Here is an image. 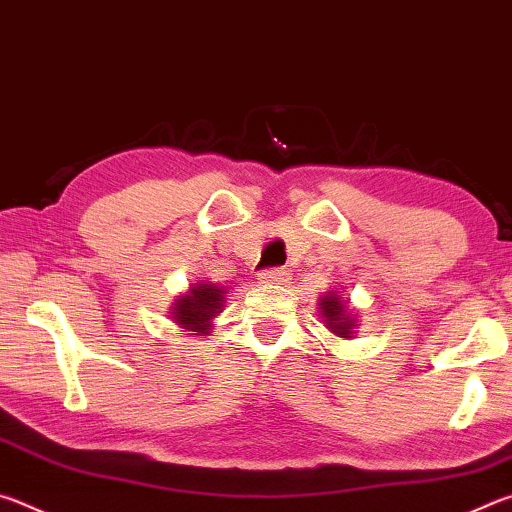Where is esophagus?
<instances>
[{
    "label": "esophagus",
    "mask_w": 512,
    "mask_h": 512,
    "mask_svg": "<svg viewBox=\"0 0 512 512\" xmlns=\"http://www.w3.org/2000/svg\"><path fill=\"white\" fill-rule=\"evenodd\" d=\"M289 271L287 268H266V271H262L257 275V280L262 284H282L289 280Z\"/></svg>",
    "instance_id": "esophagus-1"
}]
</instances>
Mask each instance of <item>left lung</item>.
<instances>
[{
  "label": "left lung",
  "instance_id": "left-lung-1",
  "mask_svg": "<svg viewBox=\"0 0 512 512\" xmlns=\"http://www.w3.org/2000/svg\"><path fill=\"white\" fill-rule=\"evenodd\" d=\"M318 309L329 332L341 336V339H352L354 323H357V320H354V314L348 311V302L341 300L339 293L327 291L325 296L320 298Z\"/></svg>",
  "mask_w": 512,
  "mask_h": 512
}]
</instances>
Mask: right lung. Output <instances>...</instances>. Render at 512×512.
<instances>
[{
  "mask_svg": "<svg viewBox=\"0 0 512 512\" xmlns=\"http://www.w3.org/2000/svg\"><path fill=\"white\" fill-rule=\"evenodd\" d=\"M223 296L225 291L219 284L198 282L189 287L185 296L173 302L169 314L183 329L207 334L212 327V318L223 309Z\"/></svg>",
  "mask_w": 512,
  "mask_h": 512,
  "instance_id": "1",
  "label": "right lung"
}]
</instances>
